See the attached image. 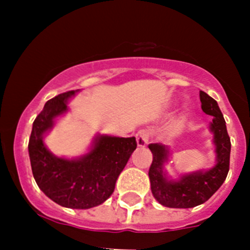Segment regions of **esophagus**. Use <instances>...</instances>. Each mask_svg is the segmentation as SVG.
Returning <instances> with one entry per match:
<instances>
[{"label": "esophagus", "mask_w": 250, "mask_h": 250, "mask_svg": "<svg viewBox=\"0 0 250 250\" xmlns=\"http://www.w3.org/2000/svg\"><path fill=\"white\" fill-rule=\"evenodd\" d=\"M148 138H150V134L146 129H140L138 130V133L135 134V139H137L138 146H146L148 143Z\"/></svg>", "instance_id": "34e87169"}]
</instances>
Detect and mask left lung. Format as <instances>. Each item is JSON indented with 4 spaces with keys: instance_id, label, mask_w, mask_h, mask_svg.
I'll return each mask as SVG.
<instances>
[{
    "instance_id": "left-lung-1",
    "label": "left lung",
    "mask_w": 250,
    "mask_h": 250,
    "mask_svg": "<svg viewBox=\"0 0 250 250\" xmlns=\"http://www.w3.org/2000/svg\"><path fill=\"white\" fill-rule=\"evenodd\" d=\"M203 112L213 117L211 132L216 146V166L208 172L183 176L179 181H168L163 174V163L168 160V148L161 144H150L152 163L148 169L151 191L156 200L168 208H192L208 201L223 185L230 169L231 141L224 116L218 103L207 93L200 92Z\"/></svg>"
}]
</instances>
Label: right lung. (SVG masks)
<instances>
[{
	"label": "right lung",
	"mask_w": 250,
	"mask_h": 250,
	"mask_svg": "<svg viewBox=\"0 0 250 250\" xmlns=\"http://www.w3.org/2000/svg\"><path fill=\"white\" fill-rule=\"evenodd\" d=\"M74 94L75 90H69L46 103L32 125L29 155L35 180L46 196L62 207L88 209L110 197L118 175L137 148V140L134 137H100L93 150L80 160L53 156L42 137L53 120L67 110L66 100Z\"/></svg>",
	"instance_id": "right-lung-1"
}]
</instances>
